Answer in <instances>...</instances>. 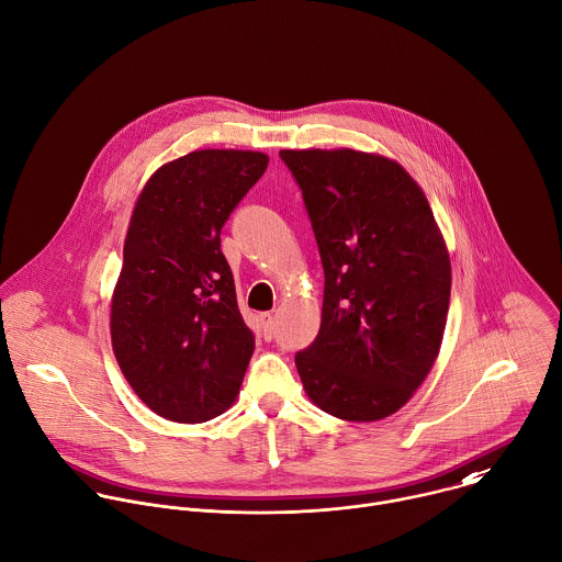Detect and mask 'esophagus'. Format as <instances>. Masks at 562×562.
Here are the masks:
<instances>
[{"label": "esophagus", "mask_w": 562, "mask_h": 562, "mask_svg": "<svg viewBox=\"0 0 562 562\" xmlns=\"http://www.w3.org/2000/svg\"><path fill=\"white\" fill-rule=\"evenodd\" d=\"M261 327H263V336L266 340H272L277 334V325H274V316L270 312L261 314Z\"/></svg>", "instance_id": "34e87169"}]
</instances>
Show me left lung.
<instances>
[{"label":"left lung","instance_id":"8db88e82","mask_svg":"<svg viewBox=\"0 0 562 562\" xmlns=\"http://www.w3.org/2000/svg\"><path fill=\"white\" fill-rule=\"evenodd\" d=\"M325 272L321 329L294 356L312 402L349 422L402 408L446 327L450 259L432 211L393 160L353 149L279 151Z\"/></svg>","mask_w":562,"mask_h":562}]
</instances>
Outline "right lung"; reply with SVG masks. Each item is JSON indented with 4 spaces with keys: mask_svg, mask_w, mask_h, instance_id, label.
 <instances>
[{
    "mask_svg": "<svg viewBox=\"0 0 562 562\" xmlns=\"http://www.w3.org/2000/svg\"><path fill=\"white\" fill-rule=\"evenodd\" d=\"M266 167L257 151H193L160 167L136 202L112 345L136 395L171 422L213 419L239 393L255 334L220 235Z\"/></svg>",
    "mask_w": 562,
    "mask_h": 562,
    "instance_id": "obj_1",
    "label": "right lung"
}]
</instances>
